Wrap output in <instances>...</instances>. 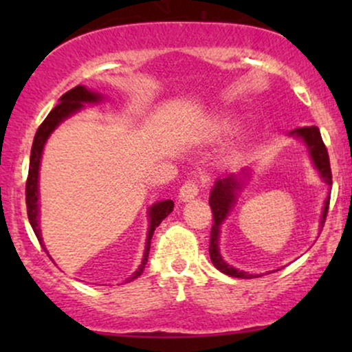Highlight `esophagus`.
<instances>
[{
    "label": "esophagus",
    "mask_w": 352,
    "mask_h": 352,
    "mask_svg": "<svg viewBox=\"0 0 352 352\" xmlns=\"http://www.w3.org/2000/svg\"><path fill=\"white\" fill-rule=\"evenodd\" d=\"M200 188H201L200 180H197V179L187 180L184 185H182V188H180V195H179L180 200L188 201L190 199H193V197L199 195Z\"/></svg>",
    "instance_id": "esophagus-1"
}]
</instances>
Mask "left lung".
Instances as JSON below:
<instances>
[{"label":"left lung","mask_w":352,"mask_h":352,"mask_svg":"<svg viewBox=\"0 0 352 352\" xmlns=\"http://www.w3.org/2000/svg\"><path fill=\"white\" fill-rule=\"evenodd\" d=\"M292 135L301 137L305 140L306 145H308L311 159H313L314 165L321 173L322 180L326 184L331 185L333 184V173H331V164H329V155H328V148H326L324 142H322L321 132L316 125H311V127H298L294 129L293 132H289ZM246 172L243 170L240 175H235V173H230V175L225 177V179H218L215 182V187L212 188V193H210V207H212V213H213V225H212V232H210V258H212V263L217 266V270H220L221 273L228 274V276H235V278H256L258 274H248L246 272H238L236 268L227 265L221 258L220 252H218V235H220V225L221 221L227 218V215L232 210L233 204L236 200V190H240L241 187V179L238 177H245ZM328 208H329V199L326 200L324 204V212H322V218L321 223H324L326 215H328Z\"/></svg>","instance_id":"obj_1"}]
</instances>
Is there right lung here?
Listing matches in <instances>:
<instances>
[{
	"mask_svg": "<svg viewBox=\"0 0 352 352\" xmlns=\"http://www.w3.org/2000/svg\"><path fill=\"white\" fill-rule=\"evenodd\" d=\"M100 100V94L99 92L89 91L84 86H76L72 87L71 91H67L66 94L60 96L59 104L56 106L52 111L47 114L46 119L43 120V124L39 125L38 132H36L34 140H33V148H31V159H30V172H28V180H26V208H28V218H30V223L33 227L36 236H38L39 243L43 245V238H41V232H39V225H38V175H39V162H41V155H43V147L46 144L47 137L51 135V132L58 127L60 120L66 119L67 116H71L72 112L79 111L80 107L84 106V102H98ZM173 210V201L172 200H164L159 201V204L152 205L151 212V227H148V235H147V245H145V252H144V260L142 265L139 266V270L134 273V278L140 276L144 272L145 265H147V258H148V252H151V240L153 235V230L160 225V221L164 220L165 217L168 215Z\"/></svg>",
	"mask_w": 352,
	"mask_h": 352,
	"instance_id": "add662e5",
	"label": "right lung"
}]
</instances>
